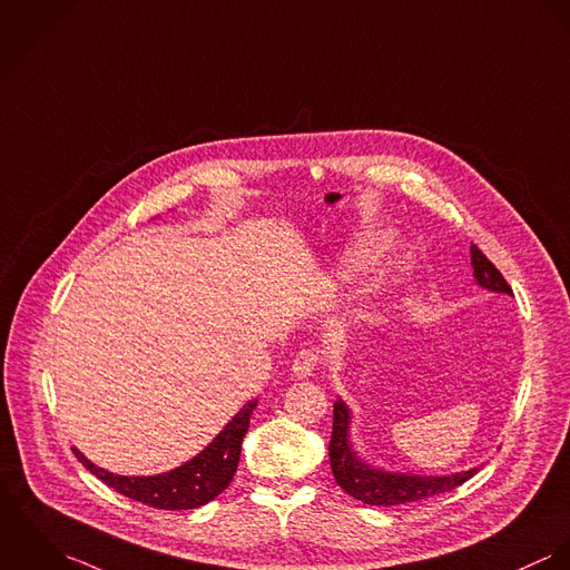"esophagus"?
<instances>
[{
	"instance_id": "1",
	"label": "esophagus",
	"mask_w": 570,
	"mask_h": 570,
	"mask_svg": "<svg viewBox=\"0 0 570 570\" xmlns=\"http://www.w3.org/2000/svg\"><path fill=\"white\" fill-rule=\"evenodd\" d=\"M316 363H318V358L313 350L299 352L297 358L293 361V376L299 380L311 379L315 374Z\"/></svg>"
}]
</instances>
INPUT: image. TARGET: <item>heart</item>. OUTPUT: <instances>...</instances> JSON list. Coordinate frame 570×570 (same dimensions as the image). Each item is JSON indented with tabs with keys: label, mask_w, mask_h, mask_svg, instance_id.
Masks as SVG:
<instances>
[{
	"label": "heart",
	"mask_w": 570,
	"mask_h": 570,
	"mask_svg": "<svg viewBox=\"0 0 570 570\" xmlns=\"http://www.w3.org/2000/svg\"><path fill=\"white\" fill-rule=\"evenodd\" d=\"M384 245H386V240L380 238V236H365V238H361V243H356L354 249L345 257V271L347 273H358V271L367 268L382 254ZM391 268H393V273L400 275V273H404L409 268V262L397 257V259L391 262Z\"/></svg>",
	"instance_id": "obj_1"
}]
</instances>
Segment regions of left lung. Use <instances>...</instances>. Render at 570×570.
<instances>
[{
	"label": "left lung",
	"mask_w": 570,
	"mask_h": 570,
	"mask_svg": "<svg viewBox=\"0 0 570 570\" xmlns=\"http://www.w3.org/2000/svg\"><path fill=\"white\" fill-rule=\"evenodd\" d=\"M470 264L474 271V282L501 295H513L501 271L481 254L476 245L470 247ZM352 411L338 397L334 402V422H332V440H330V465L336 483L356 501L365 505H409L415 501H424L450 492L472 479L481 468H468L461 472L450 474H411V472H395L384 470L380 465H372L365 461L356 445L352 442Z\"/></svg>",
	"instance_id": "8db88e82"
}]
</instances>
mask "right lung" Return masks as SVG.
<instances>
[{"instance_id": "1", "label": "right lung", "mask_w": 570, "mask_h": 570, "mask_svg": "<svg viewBox=\"0 0 570 570\" xmlns=\"http://www.w3.org/2000/svg\"><path fill=\"white\" fill-rule=\"evenodd\" d=\"M257 400L247 402L227 424L225 429L207 443L190 461L181 463L175 470L150 474V476H125L114 474L94 461H89L76 445H71L76 459L96 474L102 483L114 488L116 492L128 499L157 509H196L214 501L227 485L232 483L238 461L245 433L249 429Z\"/></svg>"}]
</instances>
